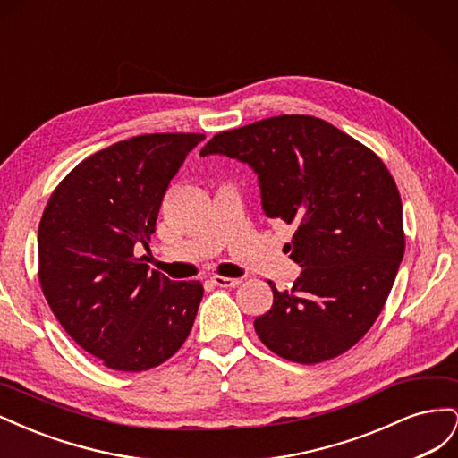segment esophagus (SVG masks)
<instances>
[{"label": "esophagus", "mask_w": 458, "mask_h": 458, "mask_svg": "<svg viewBox=\"0 0 458 458\" xmlns=\"http://www.w3.org/2000/svg\"><path fill=\"white\" fill-rule=\"evenodd\" d=\"M216 286H221V288H234L239 286L242 279H229V276H219V275H214L210 279Z\"/></svg>", "instance_id": "34e87169"}]
</instances>
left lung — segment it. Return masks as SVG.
<instances>
[{
	"label": "left lung",
	"instance_id": "left-lung-1",
	"mask_svg": "<svg viewBox=\"0 0 458 458\" xmlns=\"http://www.w3.org/2000/svg\"><path fill=\"white\" fill-rule=\"evenodd\" d=\"M248 164L261 210L294 225L290 259L301 273L254 321L288 361L321 363L348 352L377 321L405 252L394 177L365 145L332 123L284 114L214 135L200 157Z\"/></svg>",
	"mask_w": 458,
	"mask_h": 458
}]
</instances>
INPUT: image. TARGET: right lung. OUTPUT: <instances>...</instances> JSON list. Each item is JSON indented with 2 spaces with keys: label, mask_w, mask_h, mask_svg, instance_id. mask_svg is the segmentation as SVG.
<instances>
[{
  "label": "right lung",
  "mask_w": 458,
  "mask_h": 458,
  "mask_svg": "<svg viewBox=\"0 0 458 458\" xmlns=\"http://www.w3.org/2000/svg\"><path fill=\"white\" fill-rule=\"evenodd\" d=\"M200 133H150L95 152L51 195L38 229L39 283L71 338L108 369L170 359L195 323L204 288L133 256L148 246L162 199Z\"/></svg>",
  "instance_id": "1"
}]
</instances>
